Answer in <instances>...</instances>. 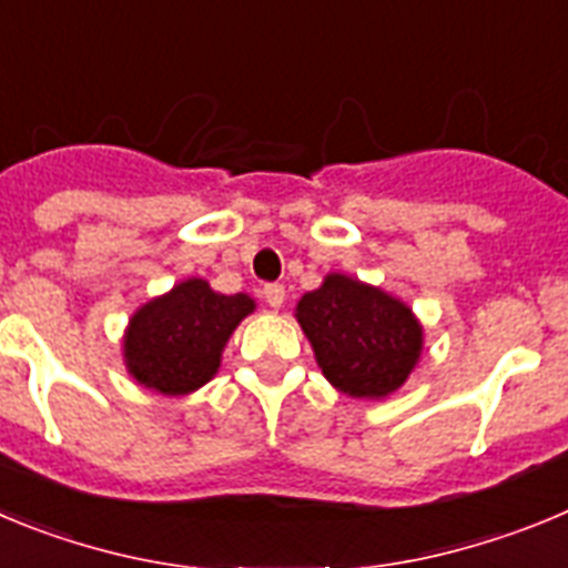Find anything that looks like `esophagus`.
<instances>
[{
  "instance_id": "obj_1",
  "label": "esophagus",
  "mask_w": 568,
  "mask_h": 568,
  "mask_svg": "<svg viewBox=\"0 0 568 568\" xmlns=\"http://www.w3.org/2000/svg\"><path fill=\"white\" fill-rule=\"evenodd\" d=\"M261 295H264V301H267L273 310H278L281 304H284V298H287V293H284V287H281V284H267V287L261 290Z\"/></svg>"
}]
</instances>
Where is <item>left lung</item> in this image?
<instances>
[{"label": "left lung", "instance_id": "left-lung-1", "mask_svg": "<svg viewBox=\"0 0 568 568\" xmlns=\"http://www.w3.org/2000/svg\"><path fill=\"white\" fill-rule=\"evenodd\" d=\"M295 315L321 373L353 398L395 393L420 355L424 333L413 310L346 275H327L298 301Z\"/></svg>", "mask_w": 568, "mask_h": 568}]
</instances>
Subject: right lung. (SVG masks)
Returning a JSON list of instances; mask_svg holds the SVG:
<instances>
[{"label": "right lung", "mask_w": 568, "mask_h": 568, "mask_svg": "<svg viewBox=\"0 0 568 568\" xmlns=\"http://www.w3.org/2000/svg\"><path fill=\"white\" fill-rule=\"evenodd\" d=\"M253 307L250 295L213 293L202 278L175 284L130 321L124 338L130 375L155 393H193L213 378L224 344Z\"/></svg>", "instance_id": "right-lung-1"}]
</instances>
